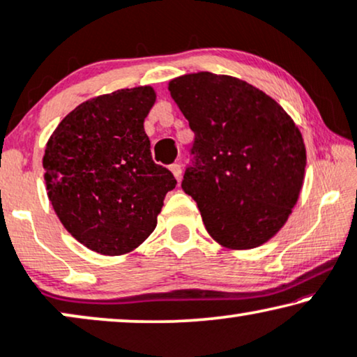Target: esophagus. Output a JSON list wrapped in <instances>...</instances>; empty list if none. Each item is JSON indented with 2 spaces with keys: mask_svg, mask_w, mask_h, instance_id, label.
<instances>
[{
  "mask_svg": "<svg viewBox=\"0 0 357 357\" xmlns=\"http://www.w3.org/2000/svg\"><path fill=\"white\" fill-rule=\"evenodd\" d=\"M169 169H171V173L174 174V178L178 179V181H181V178H183V168H181V165L179 163H173L169 166Z\"/></svg>",
  "mask_w": 357,
  "mask_h": 357,
  "instance_id": "34e87169",
  "label": "esophagus"
}]
</instances>
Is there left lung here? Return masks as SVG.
Here are the masks:
<instances>
[{
    "instance_id": "1",
    "label": "left lung",
    "mask_w": 357,
    "mask_h": 357,
    "mask_svg": "<svg viewBox=\"0 0 357 357\" xmlns=\"http://www.w3.org/2000/svg\"><path fill=\"white\" fill-rule=\"evenodd\" d=\"M168 89L196 135L181 186L208 235L230 250L266 243L303 184L298 127L273 98L234 76L199 71L171 79Z\"/></svg>"
}]
</instances>
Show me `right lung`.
Instances as JSON below:
<instances>
[{"mask_svg": "<svg viewBox=\"0 0 357 357\" xmlns=\"http://www.w3.org/2000/svg\"><path fill=\"white\" fill-rule=\"evenodd\" d=\"M155 99L151 86L93 98L47 142V196L68 234L96 253L126 255L144 243L176 186L171 171L151 158L144 129Z\"/></svg>", "mask_w": 357, "mask_h": 357, "instance_id": "add662e5", "label": "right lung"}]
</instances>
